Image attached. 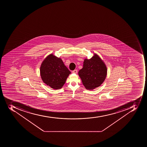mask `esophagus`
Listing matches in <instances>:
<instances>
[{
  "label": "esophagus",
  "instance_id": "1",
  "mask_svg": "<svg viewBox=\"0 0 147 147\" xmlns=\"http://www.w3.org/2000/svg\"><path fill=\"white\" fill-rule=\"evenodd\" d=\"M78 72V70L77 69L74 70L73 71H72V73H74V74H77Z\"/></svg>",
  "mask_w": 147,
  "mask_h": 147
}]
</instances>
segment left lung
<instances>
[{
	"label": "left lung",
	"mask_w": 147,
	"mask_h": 147,
	"mask_svg": "<svg viewBox=\"0 0 147 147\" xmlns=\"http://www.w3.org/2000/svg\"><path fill=\"white\" fill-rule=\"evenodd\" d=\"M78 74L85 88L92 90L103 83L107 75V68L104 61L95 54L90 59H84L83 67Z\"/></svg>",
	"instance_id": "left-lung-1"
}]
</instances>
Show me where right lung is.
Wrapping results in <instances>:
<instances>
[{"instance_id":"1","label":"right lung","mask_w":147,"mask_h":147,"mask_svg":"<svg viewBox=\"0 0 147 147\" xmlns=\"http://www.w3.org/2000/svg\"><path fill=\"white\" fill-rule=\"evenodd\" d=\"M40 74L44 83L52 89L58 90L63 87L71 72L61 59L51 54L42 63Z\"/></svg>"}]
</instances>
